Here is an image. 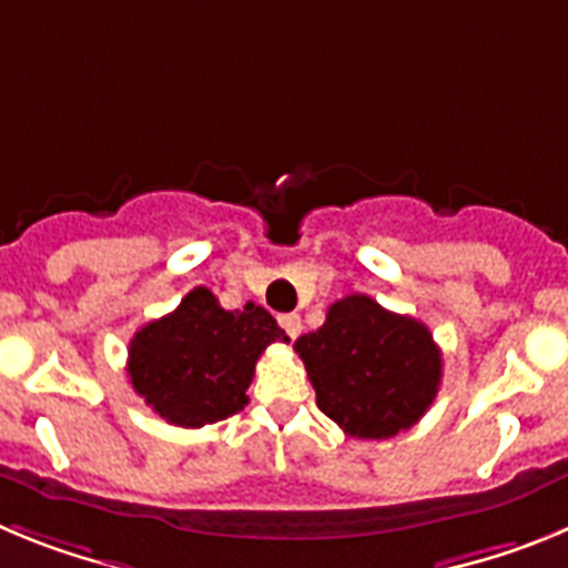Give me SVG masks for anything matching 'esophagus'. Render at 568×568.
I'll return each mask as SVG.
<instances>
[{"label":"esophagus","mask_w":568,"mask_h":568,"mask_svg":"<svg viewBox=\"0 0 568 568\" xmlns=\"http://www.w3.org/2000/svg\"><path fill=\"white\" fill-rule=\"evenodd\" d=\"M278 324H281V329H284V333L290 335V338H298L301 335V315L298 313H284V315H278Z\"/></svg>","instance_id":"1"}]
</instances>
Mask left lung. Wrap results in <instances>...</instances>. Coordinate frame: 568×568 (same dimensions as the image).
I'll return each mask as SVG.
<instances>
[{
	"mask_svg": "<svg viewBox=\"0 0 568 568\" xmlns=\"http://www.w3.org/2000/svg\"><path fill=\"white\" fill-rule=\"evenodd\" d=\"M315 404L346 435L384 440L424 418L444 358L426 324L389 313L369 295H346L315 333L295 341Z\"/></svg>",
	"mask_w": 568,
	"mask_h": 568,
	"instance_id": "obj_1",
	"label": "left lung"
}]
</instances>
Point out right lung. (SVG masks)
Segmentation results:
<instances>
[{"instance_id":"1","label":"right lung","mask_w":568,"mask_h":568,"mask_svg":"<svg viewBox=\"0 0 568 568\" xmlns=\"http://www.w3.org/2000/svg\"><path fill=\"white\" fill-rule=\"evenodd\" d=\"M273 341L290 338L267 310L250 301L230 313L207 287H195L133 335L128 378L168 424L199 429L244 409L255 361Z\"/></svg>"}]
</instances>
